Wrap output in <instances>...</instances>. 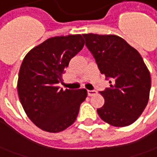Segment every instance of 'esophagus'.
<instances>
[{"instance_id": "1", "label": "esophagus", "mask_w": 157, "mask_h": 157, "mask_svg": "<svg viewBox=\"0 0 157 157\" xmlns=\"http://www.w3.org/2000/svg\"><path fill=\"white\" fill-rule=\"evenodd\" d=\"M87 94H88V96L91 97V96H94V95H96V94H97V91H96L95 90H87Z\"/></svg>"}]
</instances>
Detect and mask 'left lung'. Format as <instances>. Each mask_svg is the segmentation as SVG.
I'll use <instances>...</instances> for the list:
<instances>
[{
    "mask_svg": "<svg viewBox=\"0 0 157 157\" xmlns=\"http://www.w3.org/2000/svg\"><path fill=\"white\" fill-rule=\"evenodd\" d=\"M83 36L98 69L109 80V87L99 91L105 102L97 113L112 126H129L141 115L150 97L151 74L143 58L118 36Z\"/></svg>",
    "mask_w": 157,
    "mask_h": 157,
    "instance_id": "8db88e82",
    "label": "left lung"
}]
</instances>
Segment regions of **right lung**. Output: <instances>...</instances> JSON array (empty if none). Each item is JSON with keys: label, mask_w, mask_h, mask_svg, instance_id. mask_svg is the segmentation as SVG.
I'll use <instances>...</instances> for the list:
<instances>
[{"label": "right lung", "mask_w": 157, "mask_h": 157, "mask_svg": "<svg viewBox=\"0 0 157 157\" xmlns=\"http://www.w3.org/2000/svg\"><path fill=\"white\" fill-rule=\"evenodd\" d=\"M84 45L81 35L55 36L32 48L23 60L19 101L29 119L42 130L59 132L76 121L86 90H63L58 85L70 60Z\"/></svg>", "instance_id": "add662e5"}]
</instances>
